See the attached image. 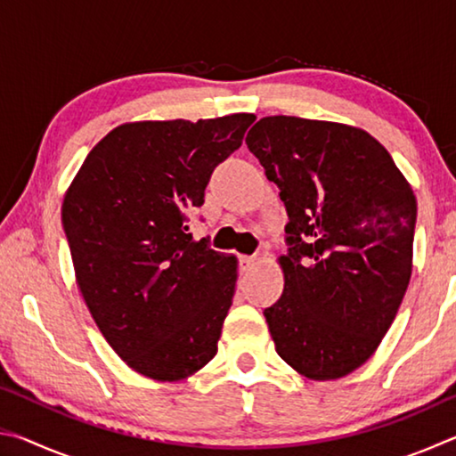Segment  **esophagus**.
Returning a JSON list of instances; mask_svg holds the SVG:
<instances>
[{
	"label": "esophagus",
	"mask_w": 456,
	"mask_h": 456,
	"mask_svg": "<svg viewBox=\"0 0 456 456\" xmlns=\"http://www.w3.org/2000/svg\"><path fill=\"white\" fill-rule=\"evenodd\" d=\"M239 264H241L243 272H247V269H251L253 265L257 264V259L251 257V256H241V257H239Z\"/></svg>",
	"instance_id": "1"
}]
</instances>
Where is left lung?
I'll list each match as a JSON object with an SVG mask.
<instances>
[{
	"instance_id": "1",
	"label": "left lung",
	"mask_w": 456,
	"mask_h": 456,
	"mask_svg": "<svg viewBox=\"0 0 456 456\" xmlns=\"http://www.w3.org/2000/svg\"><path fill=\"white\" fill-rule=\"evenodd\" d=\"M247 149L288 211L285 285L264 312L280 358L336 380L372 356L411 281L416 199L388 151L339 122L265 117Z\"/></svg>"
}]
</instances>
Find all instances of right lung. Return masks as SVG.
<instances>
[{"label":"right lung","mask_w":456,"mask_h":456,"mask_svg":"<svg viewBox=\"0 0 456 456\" xmlns=\"http://www.w3.org/2000/svg\"><path fill=\"white\" fill-rule=\"evenodd\" d=\"M253 120L120 125L66 191L61 225L84 302L112 350L152 380H183L217 354L237 259L195 241L187 213Z\"/></svg>","instance_id":"add662e5"}]
</instances>
